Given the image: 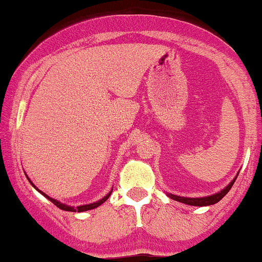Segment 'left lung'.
Returning a JSON list of instances; mask_svg holds the SVG:
<instances>
[{"instance_id":"8db88e82","label":"left lung","mask_w":262,"mask_h":262,"mask_svg":"<svg viewBox=\"0 0 262 262\" xmlns=\"http://www.w3.org/2000/svg\"><path fill=\"white\" fill-rule=\"evenodd\" d=\"M239 174V173H237ZM235 179V177L233 181L230 182V183L226 186L224 189L220 190L219 193H215V194L213 195H208V196H202V198H187V196H179V195H174V194H168L169 198L174 199V201L177 202H181V203H184V204H188V205H194V207H205V205H213L215 204V203H218L220 199L224 198V195H226V193L230 190V188L233 187Z\"/></svg>"}]
</instances>
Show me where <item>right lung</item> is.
I'll return each mask as SVG.
<instances>
[{
  "label": "right lung",
  "instance_id": "add662e5",
  "mask_svg": "<svg viewBox=\"0 0 262 262\" xmlns=\"http://www.w3.org/2000/svg\"><path fill=\"white\" fill-rule=\"evenodd\" d=\"M28 178V177H27ZM28 181L31 182V179L28 178ZM31 184L32 186H33L34 188H36V189L38 190V192L40 193V194H43L44 196H46V198H48L49 201H51L53 204L54 205H57L58 208H59V209H61V210H67V211H79V213H80V211H86V210H92V209H95V208H98L99 205H101L102 203L104 202H106L107 199H108V196L111 195V192H113V190H110V192L107 193L106 195L104 196V198L102 199H100V201H98V202H95V203H90V204H85V205H79V207H76V208H74V207H70V205H67V204H63V203H60V202H58V201H55V199H53V198H51V196H48L47 194H44V193L42 192V190H39L38 189V188L34 186L33 183H32L31 182Z\"/></svg>",
  "mask_w": 262,
  "mask_h": 262
}]
</instances>
